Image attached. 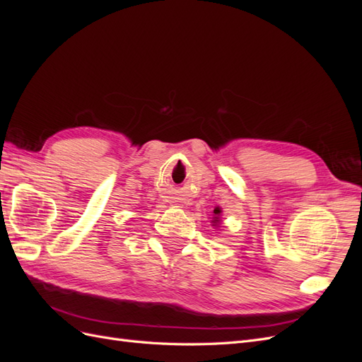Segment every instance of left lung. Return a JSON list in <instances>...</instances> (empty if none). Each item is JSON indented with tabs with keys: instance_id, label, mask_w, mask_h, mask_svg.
Returning a JSON list of instances; mask_svg holds the SVG:
<instances>
[{
	"instance_id": "1",
	"label": "left lung",
	"mask_w": 362,
	"mask_h": 362,
	"mask_svg": "<svg viewBox=\"0 0 362 362\" xmlns=\"http://www.w3.org/2000/svg\"><path fill=\"white\" fill-rule=\"evenodd\" d=\"M213 213H214V217H213V225L214 226H217L218 223H221V213H222V210H221V208H218V206H216L214 208V210H213Z\"/></svg>"
}]
</instances>
